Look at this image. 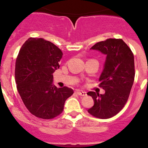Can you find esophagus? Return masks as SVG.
<instances>
[{"label":"esophagus","mask_w":148,"mask_h":148,"mask_svg":"<svg viewBox=\"0 0 148 148\" xmlns=\"http://www.w3.org/2000/svg\"><path fill=\"white\" fill-rule=\"evenodd\" d=\"M76 93H77V95H79V96H86V92L79 90L76 91Z\"/></svg>","instance_id":"34e87169"}]
</instances>
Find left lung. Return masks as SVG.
<instances>
[{
    "instance_id": "1",
    "label": "left lung",
    "mask_w": 148,
    "mask_h": 148,
    "mask_svg": "<svg viewBox=\"0 0 148 148\" xmlns=\"http://www.w3.org/2000/svg\"><path fill=\"white\" fill-rule=\"evenodd\" d=\"M90 49L107 56L99 79V86L105 93L87 92L94 101L88 112L99 119H109L119 113L129 99L135 77L134 53L121 38H108L95 43Z\"/></svg>"
}]
</instances>
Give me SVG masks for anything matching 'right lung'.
<instances>
[{
  "mask_svg": "<svg viewBox=\"0 0 148 148\" xmlns=\"http://www.w3.org/2000/svg\"><path fill=\"white\" fill-rule=\"evenodd\" d=\"M62 52L42 38H29L22 45L16 60L15 81L27 110L36 117L50 119L62 112L65 100L74 90L57 88L53 74L59 69Z\"/></svg>",
  "mask_w": 148,
  "mask_h": 148,
  "instance_id": "add662e5",
  "label": "right lung"
}]
</instances>
